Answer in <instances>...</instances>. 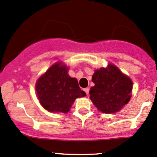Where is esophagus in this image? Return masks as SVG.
I'll use <instances>...</instances> for the list:
<instances>
[{"mask_svg": "<svg viewBox=\"0 0 157 157\" xmlns=\"http://www.w3.org/2000/svg\"><path fill=\"white\" fill-rule=\"evenodd\" d=\"M83 90H84V92L86 93V94H87V95L89 94V91H90V90H89V88H85Z\"/></svg>", "mask_w": 157, "mask_h": 157, "instance_id": "obj_1", "label": "esophagus"}]
</instances>
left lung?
<instances>
[{
    "label": "left lung",
    "instance_id": "1",
    "mask_svg": "<svg viewBox=\"0 0 157 157\" xmlns=\"http://www.w3.org/2000/svg\"><path fill=\"white\" fill-rule=\"evenodd\" d=\"M92 81L95 86L90 88V98L103 113L117 112L131 99L132 81L113 64L95 71Z\"/></svg>",
    "mask_w": 157,
    "mask_h": 157
}]
</instances>
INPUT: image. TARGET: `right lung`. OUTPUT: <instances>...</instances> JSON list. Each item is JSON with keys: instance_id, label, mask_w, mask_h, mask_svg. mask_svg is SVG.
I'll return each mask as SVG.
<instances>
[{"instance_id": "add662e5", "label": "right lung", "mask_w": 157, "mask_h": 157, "mask_svg": "<svg viewBox=\"0 0 157 157\" xmlns=\"http://www.w3.org/2000/svg\"><path fill=\"white\" fill-rule=\"evenodd\" d=\"M68 70L61 62H57L36 82L39 102L49 112L67 113L77 98L86 96L77 79L68 75Z\"/></svg>"}]
</instances>
